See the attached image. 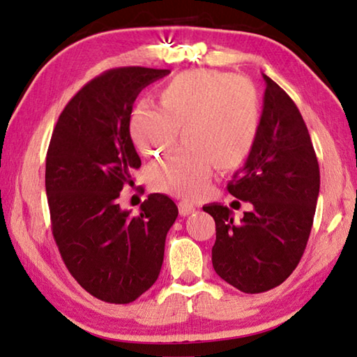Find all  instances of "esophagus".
I'll return each mask as SVG.
<instances>
[{"mask_svg":"<svg viewBox=\"0 0 357 357\" xmlns=\"http://www.w3.org/2000/svg\"><path fill=\"white\" fill-rule=\"evenodd\" d=\"M178 211H180V215H182V216H188L191 213H195L196 207L190 202L182 201V202H178Z\"/></svg>","mask_w":357,"mask_h":357,"instance_id":"obj_1","label":"esophagus"}]
</instances>
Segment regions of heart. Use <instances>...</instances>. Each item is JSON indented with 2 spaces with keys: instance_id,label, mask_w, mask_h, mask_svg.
I'll list each match as a JSON object with an SVG mask.
<instances>
[{
  "instance_id": "b5f03b06",
  "label": "heart",
  "mask_w": 357,
  "mask_h": 357,
  "mask_svg": "<svg viewBox=\"0 0 357 357\" xmlns=\"http://www.w3.org/2000/svg\"><path fill=\"white\" fill-rule=\"evenodd\" d=\"M161 106L144 100L130 117L131 139L146 156H158L183 128L188 147L155 162L149 180L156 191L197 199L208 191L215 166L232 171L252 152L260 128L255 89L232 73L191 70L160 91Z\"/></svg>"
}]
</instances>
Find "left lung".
Masks as SVG:
<instances>
[{
    "label": "left lung",
    "mask_w": 357,
    "mask_h": 357,
    "mask_svg": "<svg viewBox=\"0 0 357 357\" xmlns=\"http://www.w3.org/2000/svg\"><path fill=\"white\" fill-rule=\"evenodd\" d=\"M264 79L257 141L227 183L230 195L254 208L234 222L224 205L204 207L216 222L215 271L245 293L271 290L298 266L320 192V167L301 112L282 87L265 73Z\"/></svg>",
    "instance_id": "1"
}]
</instances>
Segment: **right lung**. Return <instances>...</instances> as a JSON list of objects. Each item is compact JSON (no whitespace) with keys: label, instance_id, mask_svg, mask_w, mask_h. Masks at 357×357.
Wrapping results in <instances>:
<instances>
[{"label":"right lung","instance_id":"obj_1","mask_svg":"<svg viewBox=\"0 0 357 357\" xmlns=\"http://www.w3.org/2000/svg\"><path fill=\"white\" fill-rule=\"evenodd\" d=\"M169 73L121 67L93 78L61 112L48 146L45 191L54 241L75 280L105 303L128 304L155 284L178 215L160 192L149 195L136 216L117 204L141 166L130 136L133 103Z\"/></svg>","mask_w":357,"mask_h":357}]
</instances>
